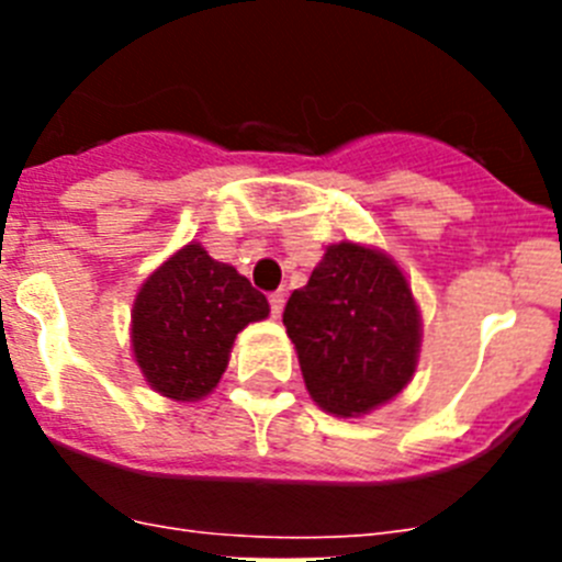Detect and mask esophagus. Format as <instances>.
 Wrapping results in <instances>:
<instances>
[{"label":"esophagus","mask_w":562,"mask_h":562,"mask_svg":"<svg viewBox=\"0 0 562 562\" xmlns=\"http://www.w3.org/2000/svg\"><path fill=\"white\" fill-rule=\"evenodd\" d=\"M270 312H272V317H281V312H284V292H272Z\"/></svg>","instance_id":"34e87169"}]
</instances>
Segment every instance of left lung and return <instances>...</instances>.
Instances as JSON below:
<instances>
[{
	"label": "left lung",
	"mask_w": 562,
	"mask_h": 562,
	"mask_svg": "<svg viewBox=\"0 0 562 562\" xmlns=\"http://www.w3.org/2000/svg\"><path fill=\"white\" fill-rule=\"evenodd\" d=\"M284 326L306 391L335 416H360L394 400L414 376L419 310L400 267L340 241L290 295Z\"/></svg>",
	"instance_id": "obj_1"
}]
</instances>
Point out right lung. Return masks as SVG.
<instances>
[{
	"label": "right lung",
	"instance_id": "add662e5",
	"mask_svg": "<svg viewBox=\"0 0 562 562\" xmlns=\"http://www.w3.org/2000/svg\"><path fill=\"white\" fill-rule=\"evenodd\" d=\"M267 315V297L245 276L202 245H186L137 292L134 360L162 396L200 400L216 389L238 331Z\"/></svg>",
	"mask_w": 562,
	"mask_h": 562
}]
</instances>
